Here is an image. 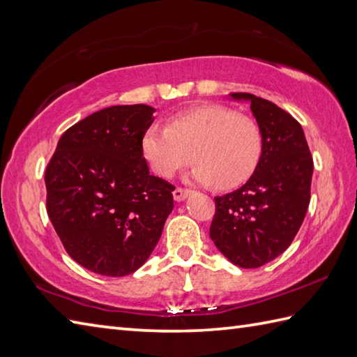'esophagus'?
I'll return each instance as SVG.
<instances>
[{
	"instance_id": "obj_1",
	"label": "esophagus",
	"mask_w": 357,
	"mask_h": 357,
	"mask_svg": "<svg viewBox=\"0 0 357 357\" xmlns=\"http://www.w3.org/2000/svg\"><path fill=\"white\" fill-rule=\"evenodd\" d=\"M190 193H192V190H188V188L176 187V188H174V190H173V198H174V201L181 202V201H184Z\"/></svg>"
}]
</instances>
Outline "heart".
<instances>
[{"label":"heart","mask_w":357,"mask_h":357,"mask_svg":"<svg viewBox=\"0 0 357 357\" xmlns=\"http://www.w3.org/2000/svg\"><path fill=\"white\" fill-rule=\"evenodd\" d=\"M142 155L162 178L192 161V178L221 190L239 187L255 173L262 135L252 118L225 105L206 104L179 112L167 127L151 124L142 135Z\"/></svg>","instance_id":"1"}]
</instances>
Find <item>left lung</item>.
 Returning <instances> with one entry per match:
<instances>
[{"label":"left lung","instance_id":"obj_1","mask_svg":"<svg viewBox=\"0 0 357 357\" xmlns=\"http://www.w3.org/2000/svg\"><path fill=\"white\" fill-rule=\"evenodd\" d=\"M230 96L250 102L262 135V155L244 185L215 198L210 238L234 265L257 268L282 255L304 222L313 158L290 113L252 93Z\"/></svg>","mask_w":357,"mask_h":357}]
</instances>
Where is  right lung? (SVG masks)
<instances>
[{
	"instance_id": "1",
	"label": "right lung",
	"mask_w": 357,
	"mask_h": 357,
	"mask_svg": "<svg viewBox=\"0 0 357 357\" xmlns=\"http://www.w3.org/2000/svg\"><path fill=\"white\" fill-rule=\"evenodd\" d=\"M153 112L135 104L92 113L63 133L45 169L53 229L72 259L98 275L138 270L173 210L174 187L150 174L142 156Z\"/></svg>"
}]
</instances>
